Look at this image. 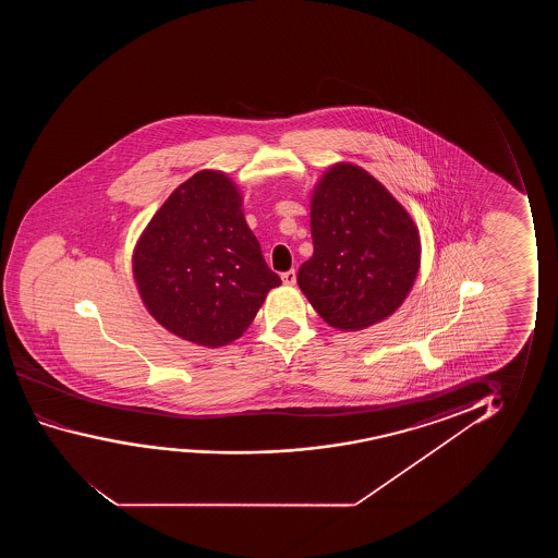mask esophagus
<instances>
[{
    "mask_svg": "<svg viewBox=\"0 0 558 558\" xmlns=\"http://www.w3.org/2000/svg\"><path fill=\"white\" fill-rule=\"evenodd\" d=\"M295 280H298V272L291 268V270H288V272H283L282 275V282L286 283V286H293L295 283Z\"/></svg>",
    "mask_w": 558,
    "mask_h": 558,
    "instance_id": "obj_1",
    "label": "esophagus"
}]
</instances>
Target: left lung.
Returning a JSON list of instances; mask_svg holds the SVG:
<instances>
[{
    "label": "left lung",
    "instance_id": "left-lung-1",
    "mask_svg": "<svg viewBox=\"0 0 558 558\" xmlns=\"http://www.w3.org/2000/svg\"><path fill=\"white\" fill-rule=\"evenodd\" d=\"M314 253L298 283L331 328L359 331L389 318L421 267L412 215L366 169L339 161L311 196Z\"/></svg>",
    "mask_w": 558,
    "mask_h": 558
}]
</instances>
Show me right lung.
Wrapping results in <instances>:
<instances>
[{
  "label": "right lung",
  "mask_w": 558,
  "mask_h": 558,
  "mask_svg": "<svg viewBox=\"0 0 558 558\" xmlns=\"http://www.w3.org/2000/svg\"><path fill=\"white\" fill-rule=\"evenodd\" d=\"M131 263L154 320L209 349L244 336L268 291L282 283L245 222L238 184L215 169L171 192L138 236Z\"/></svg>",
  "instance_id": "add662e5"
}]
</instances>
